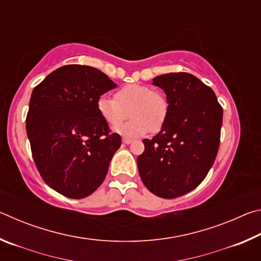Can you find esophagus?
Here are the masks:
<instances>
[{"mask_svg":"<svg viewBox=\"0 0 261 261\" xmlns=\"http://www.w3.org/2000/svg\"><path fill=\"white\" fill-rule=\"evenodd\" d=\"M122 141H123V143H124V144H131L132 143V139H129V138H123L122 139Z\"/></svg>","mask_w":261,"mask_h":261,"instance_id":"34e87169","label":"esophagus"}]
</instances>
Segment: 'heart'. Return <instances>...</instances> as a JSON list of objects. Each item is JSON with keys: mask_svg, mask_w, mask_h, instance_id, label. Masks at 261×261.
Returning <instances> with one entry per match:
<instances>
[{"mask_svg": "<svg viewBox=\"0 0 261 261\" xmlns=\"http://www.w3.org/2000/svg\"><path fill=\"white\" fill-rule=\"evenodd\" d=\"M100 116L109 126H117L130 112L132 120L115 132L124 137H140L149 131L156 132L167 121L169 103L165 95L153 88L130 84L120 88L115 98L101 95L96 102Z\"/></svg>", "mask_w": 261, "mask_h": 261, "instance_id": "b5f03b06", "label": "heart"}]
</instances>
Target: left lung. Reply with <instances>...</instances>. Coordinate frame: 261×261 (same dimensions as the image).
I'll return each mask as SVG.
<instances>
[{"instance_id":"1","label":"left lung","mask_w":261,"mask_h":261,"mask_svg":"<svg viewBox=\"0 0 261 261\" xmlns=\"http://www.w3.org/2000/svg\"><path fill=\"white\" fill-rule=\"evenodd\" d=\"M169 103L167 121L137 158L140 178L158 197L173 199L192 191L213 166L223 110L214 91L187 72L153 79Z\"/></svg>"}]
</instances>
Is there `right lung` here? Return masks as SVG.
Instances as JSON below:
<instances>
[{
	"instance_id": "add662e5",
	"label": "right lung",
	"mask_w": 261,
	"mask_h": 261,
	"mask_svg": "<svg viewBox=\"0 0 261 261\" xmlns=\"http://www.w3.org/2000/svg\"><path fill=\"white\" fill-rule=\"evenodd\" d=\"M116 86L98 69L70 64L34 87L26 132L35 166L56 192L82 199L103 182L121 136L109 134L96 102Z\"/></svg>"
}]
</instances>
